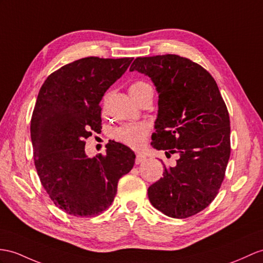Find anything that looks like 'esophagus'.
<instances>
[{
	"instance_id": "34e87169",
	"label": "esophagus",
	"mask_w": 263,
	"mask_h": 263,
	"mask_svg": "<svg viewBox=\"0 0 263 263\" xmlns=\"http://www.w3.org/2000/svg\"><path fill=\"white\" fill-rule=\"evenodd\" d=\"M146 161V156L143 155V154H136V158H135V163L140 164Z\"/></svg>"
}]
</instances>
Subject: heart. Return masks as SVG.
<instances>
[{"label": "heart", "instance_id": "1", "mask_svg": "<svg viewBox=\"0 0 263 263\" xmlns=\"http://www.w3.org/2000/svg\"><path fill=\"white\" fill-rule=\"evenodd\" d=\"M152 87L146 81L138 80L133 82L129 86V93L135 100H139L140 97L151 90ZM149 134V128L146 124H126L118 127L112 133V138L116 142L123 144L133 149H140L147 142V137Z\"/></svg>", "mask_w": 263, "mask_h": 263}]
</instances>
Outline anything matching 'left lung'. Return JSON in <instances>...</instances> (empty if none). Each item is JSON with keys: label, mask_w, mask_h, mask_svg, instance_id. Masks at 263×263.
Masks as SVG:
<instances>
[{"label": "left lung", "mask_w": 263, "mask_h": 263, "mask_svg": "<svg viewBox=\"0 0 263 263\" xmlns=\"http://www.w3.org/2000/svg\"><path fill=\"white\" fill-rule=\"evenodd\" d=\"M129 70L148 76L158 91L152 146L180 156L148 187L149 201L167 216H193L212 203L226 176L231 154L226 102L211 73L187 58L138 57Z\"/></svg>", "instance_id": "8db88e82"}]
</instances>
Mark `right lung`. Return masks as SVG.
<instances>
[{"label":"right lung","instance_id":"1","mask_svg":"<svg viewBox=\"0 0 263 263\" xmlns=\"http://www.w3.org/2000/svg\"><path fill=\"white\" fill-rule=\"evenodd\" d=\"M132 61L82 58L51 73L37 95L31 118L36 173L54 205L70 215L104 212L135 164V154L120 143L108 144L105 155L85 153V139L101 129L100 100Z\"/></svg>","mask_w":263,"mask_h":263}]
</instances>
